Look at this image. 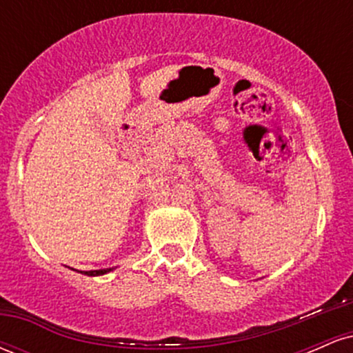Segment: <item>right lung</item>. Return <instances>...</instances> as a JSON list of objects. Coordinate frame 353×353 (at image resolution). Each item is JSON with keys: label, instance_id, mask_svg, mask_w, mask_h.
I'll return each instance as SVG.
<instances>
[{"label": "right lung", "instance_id": "right-lung-1", "mask_svg": "<svg viewBox=\"0 0 353 353\" xmlns=\"http://www.w3.org/2000/svg\"><path fill=\"white\" fill-rule=\"evenodd\" d=\"M112 270H114V267H109V269H99V270H76V272L89 275V277H98V275H104L108 272H112Z\"/></svg>", "mask_w": 353, "mask_h": 353}]
</instances>
